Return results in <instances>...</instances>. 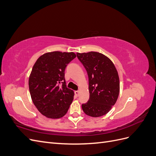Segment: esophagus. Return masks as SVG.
<instances>
[{
	"mask_svg": "<svg viewBox=\"0 0 156 156\" xmlns=\"http://www.w3.org/2000/svg\"><path fill=\"white\" fill-rule=\"evenodd\" d=\"M75 95L77 97L79 96V92L77 91H77H75Z\"/></svg>",
	"mask_w": 156,
	"mask_h": 156,
	"instance_id": "obj_1",
	"label": "esophagus"
}]
</instances>
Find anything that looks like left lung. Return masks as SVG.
<instances>
[{"mask_svg":"<svg viewBox=\"0 0 156 156\" xmlns=\"http://www.w3.org/2000/svg\"><path fill=\"white\" fill-rule=\"evenodd\" d=\"M88 76L89 100L82 105L84 112L100 117L109 112L120 92V80L115 66L107 56L98 52L77 53Z\"/></svg>","mask_w":156,"mask_h":156,"instance_id":"obj_1","label":"left lung"}]
</instances>
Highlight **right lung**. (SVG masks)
I'll return each mask as SVG.
<instances>
[{
	"label": "right lung",
	"mask_w": 156,
	"mask_h": 156,
	"mask_svg": "<svg viewBox=\"0 0 156 156\" xmlns=\"http://www.w3.org/2000/svg\"><path fill=\"white\" fill-rule=\"evenodd\" d=\"M75 57L73 52H49L41 55L33 66L29 79L30 96L45 116L57 119L67 113L74 92L66 85L64 71ZM60 83L63 85L59 87Z\"/></svg>",
	"instance_id": "right-lung-1"
}]
</instances>
